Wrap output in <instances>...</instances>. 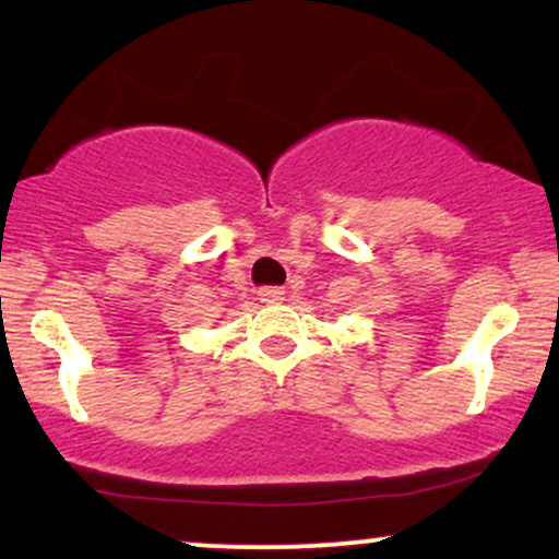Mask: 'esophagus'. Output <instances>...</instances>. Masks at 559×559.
<instances>
[{
	"label": "esophagus",
	"mask_w": 559,
	"mask_h": 559,
	"mask_svg": "<svg viewBox=\"0 0 559 559\" xmlns=\"http://www.w3.org/2000/svg\"><path fill=\"white\" fill-rule=\"evenodd\" d=\"M284 294L286 292L281 286H262L258 292V297H260V301H265V305H275V301L284 299Z\"/></svg>",
	"instance_id": "obj_1"
}]
</instances>
